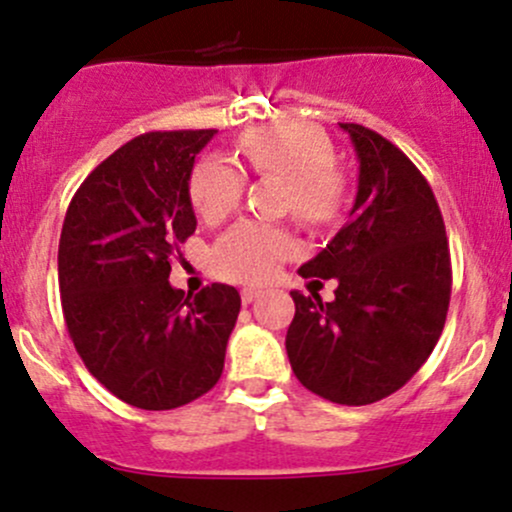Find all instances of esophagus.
Masks as SVG:
<instances>
[{"mask_svg": "<svg viewBox=\"0 0 512 512\" xmlns=\"http://www.w3.org/2000/svg\"><path fill=\"white\" fill-rule=\"evenodd\" d=\"M262 294V289H257V287H245L240 292V299H242V304H250V301H255L257 297H260Z\"/></svg>", "mask_w": 512, "mask_h": 512, "instance_id": "esophagus-1", "label": "esophagus"}]
</instances>
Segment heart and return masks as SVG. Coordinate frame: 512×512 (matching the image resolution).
<instances>
[{"label":"heart","instance_id":"1","mask_svg":"<svg viewBox=\"0 0 512 512\" xmlns=\"http://www.w3.org/2000/svg\"><path fill=\"white\" fill-rule=\"evenodd\" d=\"M250 169L277 176L287 186V206L299 220L324 225L336 218L343 198L336 152L324 129L309 122H279L252 129L240 144ZM191 203L208 223H220L240 206L245 171L233 159L211 154L191 174ZM297 255V240L282 225L240 220L213 247V270L233 282H265L284 260Z\"/></svg>","mask_w":512,"mask_h":512}]
</instances>
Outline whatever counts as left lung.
<instances>
[{
  "mask_svg": "<svg viewBox=\"0 0 512 512\" xmlns=\"http://www.w3.org/2000/svg\"><path fill=\"white\" fill-rule=\"evenodd\" d=\"M358 154L346 225L301 265L338 279L336 299L292 292L287 355L306 390L370 405L400 390L437 346L451 299L444 218L422 171L383 134L341 122Z\"/></svg>",
  "mask_w": 512,
  "mask_h": 512,
  "instance_id": "obj_1",
  "label": "left lung"
}]
</instances>
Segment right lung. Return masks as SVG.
<instances>
[{
    "instance_id": "add662e5",
    "label": "right lung",
    "mask_w": 512,
    "mask_h": 512,
    "mask_svg": "<svg viewBox=\"0 0 512 512\" xmlns=\"http://www.w3.org/2000/svg\"><path fill=\"white\" fill-rule=\"evenodd\" d=\"M215 129L147 132L95 166L58 242L63 319L85 368L139 410H174L220 380L240 294L169 284L196 233L188 196L196 154Z\"/></svg>"
}]
</instances>
